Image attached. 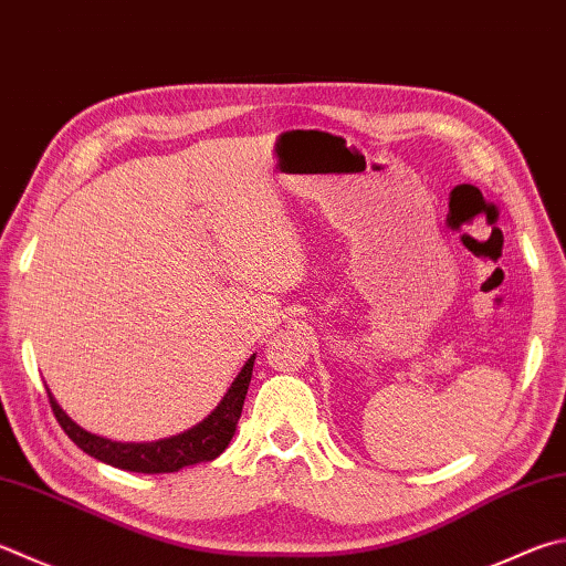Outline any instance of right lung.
Instances as JSON below:
<instances>
[{
    "mask_svg": "<svg viewBox=\"0 0 566 566\" xmlns=\"http://www.w3.org/2000/svg\"><path fill=\"white\" fill-rule=\"evenodd\" d=\"M254 356L256 354H252L248 361H244L238 378H234L232 386L228 388V394L222 396V400L214 406L208 418H202L198 426L185 430V433L153 440V443H118V440L88 433V430L74 423V420L61 410L56 398L51 396V390H46V394L59 426L64 428V433L91 458L120 470L148 472V475H156V472H178L180 468L214 460L230 446L234 430H238V420L242 416L244 396H248V388L252 381Z\"/></svg>",
    "mask_w": 566,
    "mask_h": 566,
    "instance_id": "right-lung-1",
    "label": "right lung"
}]
</instances>
